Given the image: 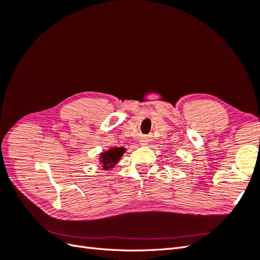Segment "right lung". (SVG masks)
<instances>
[{"label":"right lung","instance_id":"1","mask_svg":"<svg viewBox=\"0 0 260 260\" xmlns=\"http://www.w3.org/2000/svg\"><path fill=\"white\" fill-rule=\"evenodd\" d=\"M127 151L125 147H111L105 152H102L100 154V164L102 165L103 170L113 169L118 161L120 160L124 152Z\"/></svg>","mask_w":260,"mask_h":260}]
</instances>
